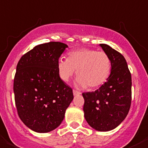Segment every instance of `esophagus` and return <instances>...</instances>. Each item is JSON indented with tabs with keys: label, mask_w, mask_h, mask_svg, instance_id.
Listing matches in <instances>:
<instances>
[{
	"label": "esophagus",
	"mask_w": 148,
	"mask_h": 148,
	"mask_svg": "<svg viewBox=\"0 0 148 148\" xmlns=\"http://www.w3.org/2000/svg\"><path fill=\"white\" fill-rule=\"evenodd\" d=\"M79 94H81L80 92L76 90H73V95L76 96V95H79Z\"/></svg>",
	"instance_id": "1"
}]
</instances>
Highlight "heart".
Returning a JSON list of instances; mask_svg holds the SVG:
<instances>
[{"instance_id": "obj_1", "label": "heart", "mask_w": 148, "mask_h": 148, "mask_svg": "<svg viewBox=\"0 0 148 148\" xmlns=\"http://www.w3.org/2000/svg\"><path fill=\"white\" fill-rule=\"evenodd\" d=\"M57 68L60 79L68 82L76 69L77 83L82 87L97 88L103 85L110 75L112 61L106 53L82 49L68 53L67 58L59 59Z\"/></svg>"}]
</instances>
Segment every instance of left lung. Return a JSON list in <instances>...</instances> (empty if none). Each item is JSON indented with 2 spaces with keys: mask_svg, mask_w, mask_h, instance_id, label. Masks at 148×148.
Returning a JSON list of instances; mask_svg holds the SVG:
<instances>
[{
  "mask_svg": "<svg viewBox=\"0 0 148 148\" xmlns=\"http://www.w3.org/2000/svg\"><path fill=\"white\" fill-rule=\"evenodd\" d=\"M110 58L111 74L95 91L83 93V110L88 124L96 130L116 128L126 118L132 100V78L124 57L106 44L99 45Z\"/></svg>",
  "mask_w": 148,
  "mask_h": 148,
  "instance_id": "1",
  "label": "left lung"
}]
</instances>
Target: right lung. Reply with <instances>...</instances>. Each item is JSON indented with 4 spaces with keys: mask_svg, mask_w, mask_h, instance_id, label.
I'll use <instances>...</instances> for the list:
<instances>
[{
    "mask_svg": "<svg viewBox=\"0 0 148 148\" xmlns=\"http://www.w3.org/2000/svg\"><path fill=\"white\" fill-rule=\"evenodd\" d=\"M67 45L49 42L22 55L16 66L13 90L18 114L36 132L56 129L73 99V90L60 79L57 63Z\"/></svg>",
    "mask_w": 148,
    "mask_h": 148,
    "instance_id": "1",
    "label": "right lung"
}]
</instances>
